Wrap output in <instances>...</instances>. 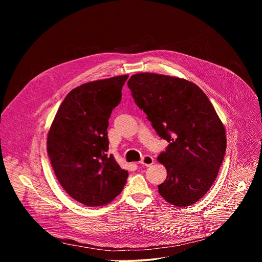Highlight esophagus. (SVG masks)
Instances as JSON below:
<instances>
[{"instance_id": "obj_1", "label": "esophagus", "mask_w": 262, "mask_h": 262, "mask_svg": "<svg viewBox=\"0 0 262 262\" xmlns=\"http://www.w3.org/2000/svg\"><path fill=\"white\" fill-rule=\"evenodd\" d=\"M140 163L142 165H144V166H150V165H152L155 163V160H154V158L151 156H144Z\"/></svg>"}]
</instances>
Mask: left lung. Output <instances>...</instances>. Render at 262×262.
Masks as SVG:
<instances>
[{"label": "left lung", "instance_id": "8db88e82", "mask_svg": "<svg viewBox=\"0 0 262 262\" xmlns=\"http://www.w3.org/2000/svg\"><path fill=\"white\" fill-rule=\"evenodd\" d=\"M127 86L158 135L169 142L158 161L167 169L159 193L185 207L214 182L226 152V134L205 93L192 82L157 73H137Z\"/></svg>", "mask_w": 262, "mask_h": 262}]
</instances>
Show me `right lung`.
I'll return each instance as SVG.
<instances>
[{
	"label": "right lung",
	"mask_w": 262,
	"mask_h": 262,
	"mask_svg": "<svg viewBox=\"0 0 262 262\" xmlns=\"http://www.w3.org/2000/svg\"><path fill=\"white\" fill-rule=\"evenodd\" d=\"M128 76L94 81L71 90L48 135V154L62 188L78 202L101 206L117 197L128 173L107 156V126Z\"/></svg>",
	"instance_id": "obj_1"
}]
</instances>
